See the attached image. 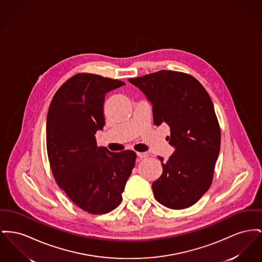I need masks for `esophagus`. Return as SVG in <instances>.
Returning <instances> with one entry per match:
<instances>
[{
    "label": "esophagus",
    "mask_w": 262,
    "mask_h": 262,
    "mask_svg": "<svg viewBox=\"0 0 262 262\" xmlns=\"http://www.w3.org/2000/svg\"><path fill=\"white\" fill-rule=\"evenodd\" d=\"M137 155L139 156V158H145L148 156V154L147 152H138Z\"/></svg>",
    "instance_id": "34e87169"
}]
</instances>
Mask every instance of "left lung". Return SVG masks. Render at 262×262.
<instances>
[{
	"label": "left lung",
	"instance_id": "1",
	"mask_svg": "<svg viewBox=\"0 0 262 262\" xmlns=\"http://www.w3.org/2000/svg\"><path fill=\"white\" fill-rule=\"evenodd\" d=\"M128 81L151 104L154 124L169 125L175 148L166 162L158 157L163 172L152 183L154 197L169 209H186L212 184L221 147L213 102L197 79L182 72L160 70Z\"/></svg>",
	"mask_w": 262,
	"mask_h": 262
}]
</instances>
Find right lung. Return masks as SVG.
<instances>
[{"instance_id": "add662e5", "label": "right lung", "mask_w": 262, "mask_h": 262, "mask_svg": "<svg viewBox=\"0 0 262 262\" xmlns=\"http://www.w3.org/2000/svg\"><path fill=\"white\" fill-rule=\"evenodd\" d=\"M125 85L120 80L79 73L55 93L48 108V160L58 186L79 208L106 214L122 202L135 167L133 150L111 152L97 146L95 135L105 125V95Z\"/></svg>"}]
</instances>
